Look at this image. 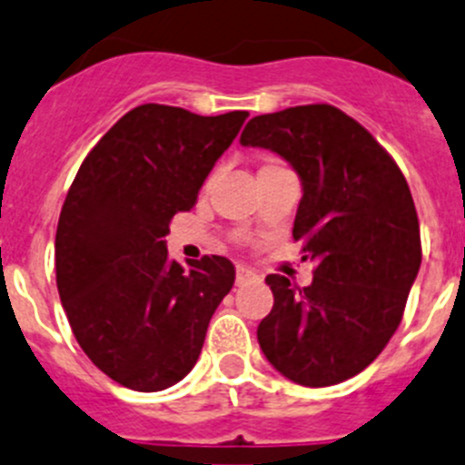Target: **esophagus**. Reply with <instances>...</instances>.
<instances>
[{
  "label": "esophagus",
  "mask_w": 465,
  "mask_h": 465,
  "mask_svg": "<svg viewBox=\"0 0 465 465\" xmlns=\"http://www.w3.org/2000/svg\"><path fill=\"white\" fill-rule=\"evenodd\" d=\"M255 278H258V273H255L253 269H249L246 264H237V269H235V282H237V285H244V282L255 281Z\"/></svg>",
  "instance_id": "1"
}]
</instances>
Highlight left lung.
I'll return each instance as SVG.
<instances>
[{"label": "left lung", "instance_id": "1", "mask_svg": "<svg viewBox=\"0 0 465 465\" xmlns=\"http://www.w3.org/2000/svg\"><path fill=\"white\" fill-rule=\"evenodd\" d=\"M242 145L292 163L303 184L292 237L315 262L299 287L264 281L273 308L258 326L264 356L282 377L311 388L356 377L400 326L422 262L420 223L404 173L365 127L333 104L255 116Z\"/></svg>", "mask_w": 465, "mask_h": 465}]
</instances>
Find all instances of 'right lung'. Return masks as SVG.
<instances>
[{"mask_svg": "<svg viewBox=\"0 0 465 465\" xmlns=\"http://www.w3.org/2000/svg\"><path fill=\"white\" fill-rule=\"evenodd\" d=\"M249 112L198 116L169 104L127 112L79 166L56 225V287L70 329L97 370L157 392L187 377L235 267L169 260V223L196 205Z\"/></svg>", "mask_w": 465, "mask_h": 465, "instance_id": "right-lung-1", "label": "right lung"}]
</instances>
